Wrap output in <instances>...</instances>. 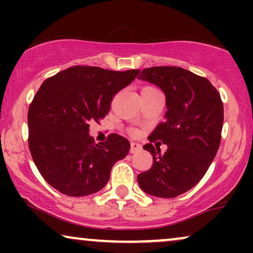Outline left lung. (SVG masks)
<instances>
[{"instance_id":"obj_1","label":"left lung","mask_w":253,"mask_h":253,"mask_svg":"<svg viewBox=\"0 0 253 253\" xmlns=\"http://www.w3.org/2000/svg\"><path fill=\"white\" fill-rule=\"evenodd\" d=\"M126 71L76 65L42 84L28 108V146L38 170L54 189L80 197L97 193L113 165L128 153L126 139L89 134L113 97L128 85Z\"/></svg>"}]
</instances>
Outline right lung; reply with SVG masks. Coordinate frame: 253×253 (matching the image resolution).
Here are the masks:
<instances>
[{
    "mask_svg": "<svg viewBox=\"0 0 253 253\" xmlns=\"http://www.w3.org/2000/svg\"><path fill=\"white\" fill-rule=\"evenodd\" d=\"M143 72V80L164 91L168 112L151 136L152 167L136 179L150 195L176 197L201 181L219 150L222 101L210 81L185 69L153 66Z\"/></svg>",
    "mask_w": 253,
    "mask_h": 253,
    "instance_id": "obj_1",
    "label": "right lung"
}]
</instances>
